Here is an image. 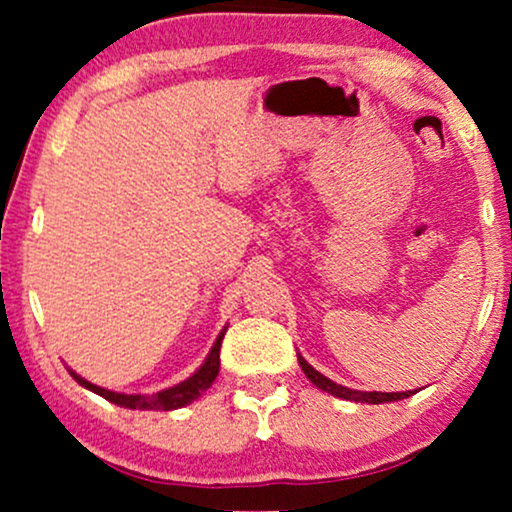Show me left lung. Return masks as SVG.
Returning <instances> with one entry per match:
<instances>
[{
    "instance_id": "1",
    "label": "left lung",
    "mask_w": 512,
    "mask_h": 512,
    "mask_svg": "<svg viewBox=\"0 0 512 512\" xmlns=\"http://www.w3.org/2000/svg\"><path fill=\"white\" fill-rule=\"evenodd\" d=\"M299 366H302V371L306 374L314 386H318L321 390H326V393L335 395V398H342V400H352V402H369V405H381V402H395V400H402V398H410L412 390H407V393H364V390H352V388H345V386H338V383H333L330 378H326L323 374H318L314 366H309L304 362V357H299ZM417 393V390H414Z\"/></svg>"
}]
</instances>
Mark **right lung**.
<instances>
[{"mask_svg": "<svg viewBox=\"0 0 512 512\" xmlns=\"http://www.w3.org/2000/svg\"><path fill=\"white\" fill-rule=\"evenodd\" d=\"M222 338H225V330H222V333L218 335V340H215V345H213V350H210L208 359L203 362V366L196 371L194 376L186 378V381L179 383V386L160 390V393H153V395L112 393V390L98 388V386H93V383L83 381V378L76 376L74 371H71V376H74L76 381L81 383V386H86L88 390H93V393L102 395V398L114 402V405H119V407H129V410H165V412L167 410H177V407H184V405H189V402H194L196 398H201L203 390L210 388V383L215 381V376H218V371H220Z\"/></svg>", "mask_w": 512, "mask_h": 512, "instance_id": "add662e5", "label": "right lung"}]
</instances>
